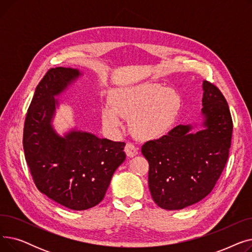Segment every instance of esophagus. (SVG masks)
Here are the masks:
<instances>
[{
  "label": "esophagus",
  "mask_w": 252,
  "mask_h": 252,
  "mask_svg": "<svg viewBox=\"0 0 252 252\" xmlns=\"http://www.w3.org/2000/svg\"><path fill=\"white\" fill-rule=\"evenodd\" d=\"M125 151L128 157H134L138 154V148L135 146L134 144L127 143L125 147Z\"/></svg>",
  "instance_id": "34e87169"
}]
</instances>
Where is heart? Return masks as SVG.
Listing matches in <instances>:
<instances>
[{"instance_id": "obj_1", "label": "heart", "mask_w": 252, "mask_h": 252, "mask_svg": "<svg viewBox=\"0 0 252 252\" xmlns=\"http://www.w3.org/2000/svg\"><path fill=\"white\" fill-rule=\"evenodd\" d=\"M113 106L105 105L102 122L110 131L119 130L124 116L130 118L134 134L142 140L164 136L176 123L182 107L181 97L169 88L142 83L118 88L113 93Z\"/></svg>"}]
</instances>
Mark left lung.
<instances>
[{"instance_id":"obj_1","label":"left lung","mask_w":252,"mask_h":252,"mask_svg":"<svg viewBox=\"0 0 252 252\" xmlns=\"http://www.w3.org/2000/svg\"><path fill=\"white\" fill-rule=\"evenodd\" d=\"M202 128L180 125L166 136L148 141L142 153L149 162L148 185L154 202L179 210L195 204L214 189L229 157L233 122L220 91L202 83Z\"/></svg>"}]
</instances>
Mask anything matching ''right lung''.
Instances as JSON below:
<instances>
[{"mask_svg":"<svg viewBox=\"0 0 252 252\" xmlns=\"http://www.w3.org/2000/svg\"><path fill=\"white\" fill-rule=\"evenodd\" d=\"M84 73L76 68L50 69L37 85L25 118L23 149L36 188L72 210L99 204L117 167L126 159L125 142H113L78 129L63 136L53 126L56 99Z\"/></svg>","mask_w":252,"mask_h":252,"instance_id":"add662e5","label":"right lung"}]
</instances>
